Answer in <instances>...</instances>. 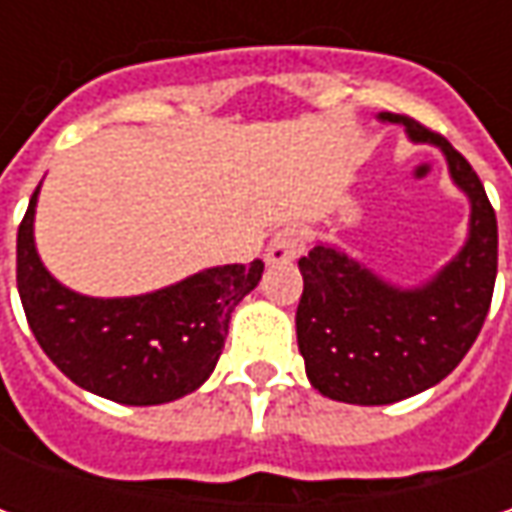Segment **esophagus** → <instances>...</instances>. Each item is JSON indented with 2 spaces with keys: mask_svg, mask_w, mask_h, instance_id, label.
Instances as JSON below:
<instances>
[{
  "mask_svg": "<svg viewBox=\"0 0 512 512\" xmlns=\"http://www.w3.org/2000/svg\"><path fill=\"white\" fill-rule=\"evenodd\" d=\"M302 253V230L299 227H282L273 233L270 245L265 250L267 265H282V262H293Z\"/></svg>",
  "mask_w": 512,
  "mask_h": 512,
  "instance_id": "1",
  "label": "esophagus"
}]
</instances>
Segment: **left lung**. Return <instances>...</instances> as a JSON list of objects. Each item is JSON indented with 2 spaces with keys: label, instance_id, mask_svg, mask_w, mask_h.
Segmentation results:
<instances>
[{
  "label": "left lung",
  "instance_id": "obj_1",
  "mask_svg": "<svg viewBox=\"0 0 512 512\" xmlns=\"http://www.w3.org/2000/svg\"><path fill=\"white\" fill-rule=\"evenodd\" d=\"M379 119L442 150L453 185L470 199V230L462 250L419 287L390 285L325 242L299 259L296 339L307 379L327 399L367 407L410 399L456 370L482 330L499 265L496 213L470 162L410 116Z\"/></svg>",
  "mask_w": 512,
  "mask_h": 512
}]
</instances>
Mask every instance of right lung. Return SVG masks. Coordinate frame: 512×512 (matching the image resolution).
<instances>
[{
    "instance_id": "add662e5",
    "label": "right lung",
    "mask_w": 512,
    "mask_h": 512,
    "mask_svg": "<svg viewBox=\"0 0 512 512\" xmlns=\"http://www.w3.org/2000/svg\"><path fill=\"white\" fill-rule=\"evenodd\" d=\"M39 187L16 236V287L39 347L70 382L119 404H165L199 390L213 373L236 305L265 265L199 270L176 285L96 299L56 282L33 242Z\"/></svg>"
}]
</instances>
